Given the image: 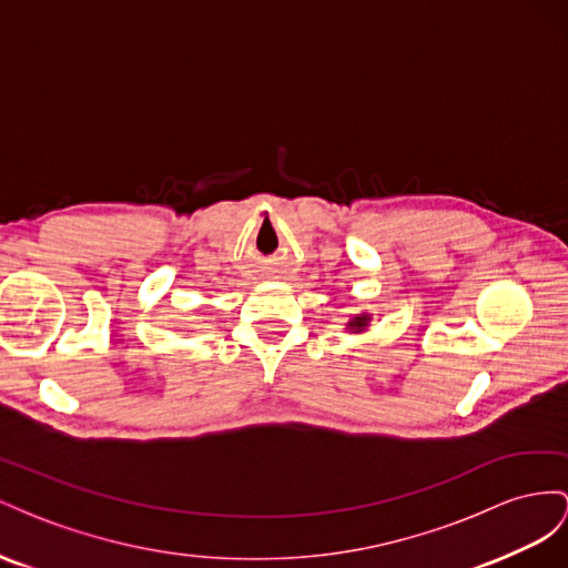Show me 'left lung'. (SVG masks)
Instances as JSON below:
<instances>
[{"instance_id": "1", "label": "left lung", "mask_w": 568, "mask_h": 568, "mask_svg": "<svg viewBox=\"0 0 568 568\" xmlns=\"http://www.w3.org/2000/svg\"><path fill=\"white\" fill-rule=\"evenodd\" d=\"M366 321H368V316H356V318L349 323V326L356 328V331H362V328L366 326Z\"/></svg>"}]
</instances>
